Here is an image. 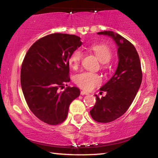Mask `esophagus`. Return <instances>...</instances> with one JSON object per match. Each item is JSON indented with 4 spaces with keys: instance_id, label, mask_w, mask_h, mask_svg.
I'll use <instances>...</instances> for the list:
<instances>
[{
    "instance_id": "esophagus-1",
    "label": "esophagus",
    "mask_w": 158,
    "mask_h": 158,
    "mask_svg": "<svg viewBox=\"0 0 158 158\" xmlns=\"http://www.w3.org/2000/svg\"><path fill=\"white\" fill-rule=\"evenodd\" d=\"M89 94V93L85 92V91H84V90H81V95H88Z\"/></svg>"
}]
</instances>
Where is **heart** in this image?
Segmentation results:
<instances>
[{
    "label": "heart",
    "mask_w": 158,
    "mask_h": 158,
    "mask_svg": "<svg viewBox=\"0 0 158 158\" xmlns=\"http://www.w3.org/2000/svg\"><path fill=\"white\" fill-rule=\"evenodd\" d=\"M90 49L95 53L96 57L102 64L108 63L111 60L112 53L111 49L105 44H94L90 47ZM81 50L76 49L71 53L69 62L73 68L79 66L82 58ZM74 82L81 89L85 90H90L98 86L102 83L101 77L97 74L93 73H82L74 77Z\"/></svg>",
    "instance_id": "obj_1"
}]
</instances>
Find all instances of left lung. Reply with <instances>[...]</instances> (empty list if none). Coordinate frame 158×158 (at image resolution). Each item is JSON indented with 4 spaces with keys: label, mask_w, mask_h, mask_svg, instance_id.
Masks as SVG:
<instances>
[{
    "label": "left lung",
    "mask_w": 158,
    "mask_h": 158,
    "mask_svg": "<svg viewBox=\"0 0 158 158\" xmlns=\"http://www.w3.org/2000/svg\"><path fill=\"white\" fill-rule=\"evenodd\" d=\"M98 35L109 36L118 47V63L113 77L100 90L106 91L105 97H96L90 114L95 121L109 123L123 115L132 103L142 81L141 63L134 45L113 31H102Z\"/></svg>",
    "instance_id": "1"
}]
</instances>
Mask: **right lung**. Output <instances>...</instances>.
<instances>
[{"label": "right lung", "mask_w": 158, "mask_h": 158, "mask_svg": "<svg viewBox=\"0 0 158 158\" xmlns=\"http://www.w3.org/2000/svg\"><path fill=\"white\" fill-rule=\"evenodd\" d=\"M74 35L53 33L42 37L30 47L21 69V85L29 109L37 118L49 125L66 119L69 105L79 97L80 90L68 86L69 58L81 46Z\"/></svg>", "instance_id": "right-lung-1"}]
</instances>
